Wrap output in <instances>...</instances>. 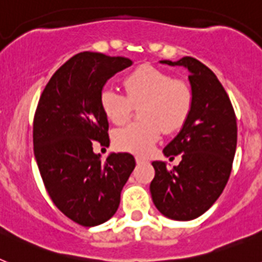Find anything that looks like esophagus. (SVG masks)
Masks as SVG:
<instances>
[{
    "label": "esophagus",
    "mask_w": 262,
    "mask_h": 262,
    "mask_svg": "<svg viewBox=\"0 0 262 262\" xmlns=\"http://www.w3.org/2000/svg\"><path fill=\"white\" fill-rule=\"evenodd\" d=\"M135 160H136V163H138V164L147 163V160H145V159H143V157H140V156H136V157H135Z\"/></svg>",
    "instance_id": "1"
}]
</instances>
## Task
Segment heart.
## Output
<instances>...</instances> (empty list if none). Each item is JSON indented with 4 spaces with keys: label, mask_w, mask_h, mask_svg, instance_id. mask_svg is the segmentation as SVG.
<instances>
[{
    "label": "heart",
    "mask_w": 262,
    "mask_h": 262,
    "mask_svg": "<svg viewBox=\"0 0 262 262\" xmlns=\"http://www.w3.org/2000/svg\"><path fill=\"white\" fill-rule=\"evenodd\" d=\"M126 96L113 88L99 94L102 111L114 124L124 123L140 106L142 120L119 128L114 142L119 149L144 155L152 149L161 131L168 134L181 128L193 107V90L182 78H172L168 72L152 66H140L123 78Z\"/></svg>",
    "instance_id": "heart-1"
}]
</instances>
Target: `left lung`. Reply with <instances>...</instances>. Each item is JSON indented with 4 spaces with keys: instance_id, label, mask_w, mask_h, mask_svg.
I'll return each instance as SVG.
<instances>
[{
    "instance_id": "obj_1",
    "label": "left lung",
    "mask_w": 262,
    "mask_h": 262,
    "mask_svg": "<svg viewBox=\"0 0 262 262\" xmlns=\"http://www.w3.org/2000/svg\"><path fill=\"white\" fill-rule=\"evenodd\" d=\"M160 62L189 71L193 107L181 131L163 151L172 159L181 155V163L168 169L164 161H154L149 190L161 214L191 221L214 205L230 178L237 142L236 115L214 72L200 60L185 56Z\"/></svg>"
}]
</instances>
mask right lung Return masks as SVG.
<instances>
[{"mask_svg": "<svg viewBox=\"0 0 262 262\" xmlns=\"http://www.w3.org/2000/svg\"><path fill=\"white\" fill-rule=\"evenodd\" d=\"M127 57L80 52L46 85L34 117V155L51 200L84 227L105 223L117 212L120 191L135 168L129 154L93 152L107 145L108 122L99 94L110 77L129 67Z\"/></svg>", "mask_w": 262, "mask_h": 262, "instance_id": "obj_1", "label": "right lung"}]
</instances>
